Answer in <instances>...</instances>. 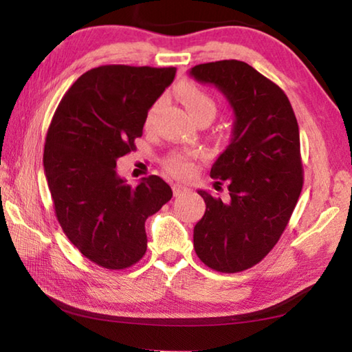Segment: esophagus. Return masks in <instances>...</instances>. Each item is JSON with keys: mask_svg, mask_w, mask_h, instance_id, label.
<instances>
[{"mask_svg": "<svg viewBox=\"0 0 352 352\" xmlns=\"http://www.w3.org/2000/svg\"><path fill=\"white\" fill-rule=\"evenodd\" d=\"M172 190H174V195H175V197H178V195H182V194H184V192H188V188H186V186H183V184H180V183H175L174 186H172Z\"/></svg>", "mask_w": 352, "mask_h": 352, "instance_id": "obj_1", "label": "esophagus"}]
</instances>
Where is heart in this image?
<instances>
[{"label":"heart","instance_id":"heart-1","mask_svg":"<svg viewBox=\"0 0 352 352\" xmlns=\"http://www.w3.org/2000/svg\"><path fill=\"white\" fill-rule=\"evenodd\" d=\"M178 98H180L184 107L188 109L189 115L192 116L195 121H200V119H208V121H211V119L216 116V111H217L216 99H214L206 90H204V88L195 85L192 82H184L178 87ZM155 109H157V104H155L151 109V111H148L147 122H151ZM166 166H168V169L175 175H186L190 170V163H189L188 155L182 152H175L169 155L168 160H166Z\"/></svg>","mask_w":352,"mask_h":352}]
</instances>
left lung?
<instances>
[{"label": "left lung", "mask_w": 352, "mask_h": 352, "mask_svg": "<svg viewBox=\"0 0 352 352\" xmlns=\"http://www.w3.org/2000/svg\"><path fill=\"white\" fill-rule=\"evenodd\" d=\"M189 76L214 85L234 113L230 144L211 168L228 197L200 189L206 211L194 226L200 261L222 273L247 270L276 245L302 188L300 130L276 83L239 60L195 65Z\"/></svg>", "instance_id": "8db88e82"}]
</instances>
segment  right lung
<instances>
[{
  "label": "right lung",
  "instance_id": "right-lung-1",
  "mask_svg": "<svg viewBox=\"0 0 352 352\" xmlns=\"http://www.w3.org/2000/svg\"><path fill=\"white\" fill-rule=\"evenodd\" d=\"M175 68L105 65L82 74L47 129L43 166L58 223L79 252L104 269L121 270L146 253V219L172 197L163 178L136 186L116 162L135 151L147 113Z\"/></svg>",
  "mask_w": 352,
  "mask_h": 352
}]
</instances>
